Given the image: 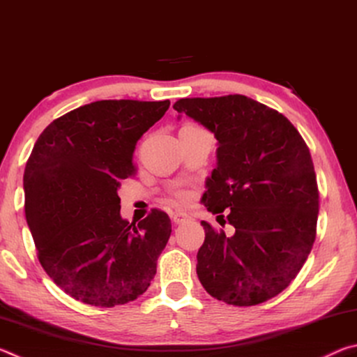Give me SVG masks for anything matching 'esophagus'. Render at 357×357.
<instances>
[{"mask_svg": "<svg viewBox=\"0 0 357 357\" xmlns=\"http://www.w3.org/2000/svg\"><path fill=\"white\" fill-rule=\"evenodd\" d=\"M187 219H189V215L183 213V211H174V213H172V220H173V223H176V225L185 222Z\"/></svg>", "mask_w": 357, "mask_h": 357, "instance_id": "1", "label": "esophagus"}]
</instances>
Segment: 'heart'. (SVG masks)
Here are the masks:
<instances>
[{
    "mask_svg": "<svg viewBox=\"0 0 357 357\" xmlns=\"http://www.w3.org/2000/svg\"><path fill=\"white\" fill-rule=\"evenodd\" d=\"M173 195H174V198H176V200L185 202L187 198H189V190H185V189H176V190L173 192Z\"/></svg>",
    "mask_w": 357,
    "mask_h": 357,
    "instance_id": "1",
    "label": "heart"
}]
</instances>
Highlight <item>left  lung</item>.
Segmentation results:
<instances>
[{"label": "left lung", "mask_w": 357, "mask_h": 357, "mask_svg": "<svg viewBox=\"0 0 357 357\" xmlns=\"http://www.w3.org/2000/svg\"><path fill=\"white\" fill-rule=\"evenodd\" d=\"M173 108L214 134L217 167L202 202L217 220L228 209L236 228L228 238L202 222L198 279L229 305L261 304L291 283L315 243L319 195L310 151L282 113L247 96L179 99Z\"/></svg>", "instance_id": "1"}]
</instances>
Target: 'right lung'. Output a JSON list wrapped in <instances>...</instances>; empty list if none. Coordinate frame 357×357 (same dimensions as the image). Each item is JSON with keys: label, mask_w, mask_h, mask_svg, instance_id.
<instances>
[{"label": "right lung", "mask_w": 357, "mask_h": 357, "mask_svg": "<svg viewBox=\"0 0 357 357\" xmlns=\"http://www.w3.org/2000/svg\"><path fill=\"white\" fill-rule=\"evenodd\" d=\"M170 100H98L48 124L23 174L25 215L38 258L56 285L96 307L146 291L172 234L164 211L121 217V181L135 173V144Z\"/></svg>", "instance_id": "obj_1"}]
</instances>
